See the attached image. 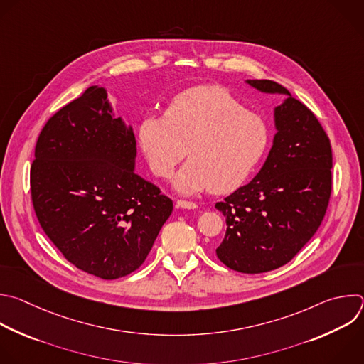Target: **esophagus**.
Returning <instances> with one entry per match:
<instances>
[{"label": "esophagus", "instance_id": "esophagus-1", "mask_svg": "<svg viewBox=\"0 0 364 364\" xmlns=\"http://www.w3.org/2000/svg\"><path fill=\"white\" fill-rule=\"evenodd\" d=\"M176 207H177V208H186V210H194V208L197 207V204L193 203V201L177 200V201H176Z\"/></svg>", "mask_w": 364, "mask_h": 364}]
</instances>
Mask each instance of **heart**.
<instances>
[{"mask_svg":"<svg viewBox=\"0 0 364 364\" xmlns=\"http://www.w3.org/2000/svg\"><path fill=\"white\" fill-rule=\"evenodd\" d=\"M139 141L151 171L163 178L188 154L174 178L178 193L221 194L241 186L259 164L269 127L228 90L201 85L174 97L164 115L144 118Z\"/></svg>","mask_w":364,"mask_h":364,"instance_id":"b5f03b06","label":"heart"}]
</instances>
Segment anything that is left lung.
Returning a JSON list of instances; mask_svg holds the SVG:
<instances>
[{"mask_svg":"<svg viewBox=\"0 0 364 364\" xmlns=\"http://www.w3.org/2000/svg\"><path fill=\"white\" fill-rule=\"evenodd\" d=\"M250 87L286 98L274 108L273 146L246 186L215 204L227 230L217 257L247 274L289 263L314 235L331 193V147L316 115L280 84L246 80Z\"/></svg>","mask_w":364,"mask_h":364,"instance_id":"8db88e82","label":"left lung"}]
</instances>
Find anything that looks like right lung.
<instances>
[{
  "mask_svg": "<svg viewBox=\"0 0 364 364\" xmlns=\"http://www.w3.org/2000/svg\"><path fill=\"white\" fill-rule=\"evenodd\" d=\"M133 127L92 85L44 126L31 166L37 218L63 256L104 280L137 270L173 201L136 173Z\"/></svg>",
  "mask_w": 364,
  "mask_h": 364,
  "instance_id": "1",
  "label": "right lung"
}]
</instances>
